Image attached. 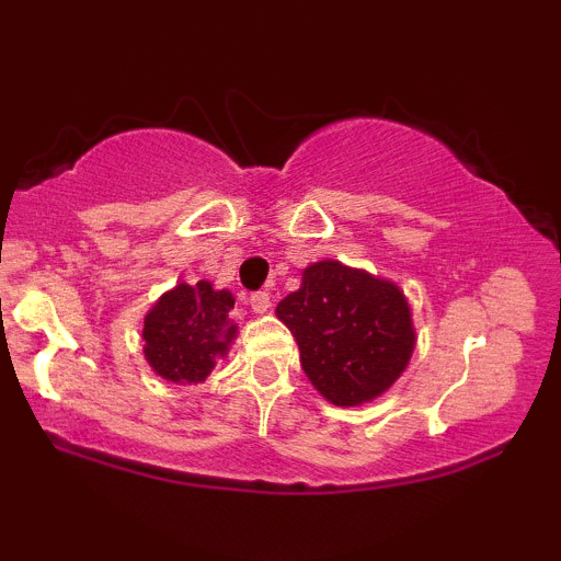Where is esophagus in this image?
<instances>
[{
	"instance_id": "obj_1",
	"label": "esophagus",
	"mask_w": 561,
	"mask_h": 561,
	"mask_svg": "<svg viewBox=\"0 0 561 561\" xmlns=\"http://www.w3.org/2000/svg\"><path fill=\"white\" fill-rule=\"evenodd\" d=\"M250 306H253L255 313H266L268 308H272V295H268L266 289H261V293H253V295H250Z\"/></svg>"
}]
</instances>
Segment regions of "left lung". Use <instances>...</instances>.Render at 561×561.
<instances>
[{"instance_id":"obj_1","label":"left lung","mask_w":561,"mask_h":561,"mask_svg":"<svg viewBox=\"0 0 561 561\" xmlns=\"http://www.w3.org/2000/svg\"><path fill=\"white\" fill-rule=\"evenodd\" d=\"M276 317L298 340L306 377L334 405L382 396L416 345L401 287L340 261L311 263L298 293L276 306Z\"/></svg>"}]
</instances>
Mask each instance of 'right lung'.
Listing matches in <instances>:
<instances>
[{
  "label": "right lung",
  "mask_w": 561,
  "mask_h": 561,
  "mask_svg": "<svg viewBox=\"0 0 561 561\" xmlns=\"http://www.w3.org/2000/svg\"><path fill=\"white\" fill-rule=\"evenodd\" d=\"M234 295L197 285H176L158 298L145 317V358L152 371L182 385H197L210 375L216 358L227 356L237 324L229 319Z\"/></svg>",
  "instance_id": "add662e5"
}]
</instances>
